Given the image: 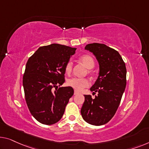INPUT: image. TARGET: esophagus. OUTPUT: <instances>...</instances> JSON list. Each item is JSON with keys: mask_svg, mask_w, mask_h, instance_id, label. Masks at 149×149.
Wrapping results in <instances>:
<instances>
[{"mask_svg": "<svg viewBox=\"0 0 149 149\" xmlns=\"http://www.w3.org/2000/svg\"><path fill=\"white\" fill-rule=\"evenodd\" d=\"M79 94V93L77 92V91H75V90L74 91V95H77V94Z\"/></svg>", "mask_w": 149, "mask_h": 149, "instance_id": "1", "label": "esophagus"}]
</instances>
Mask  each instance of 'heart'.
<instances>
[{
  "label": "heart",
  "instance_id": "b5f03b06",
  "mask_svg": "<svg viewBox=\"0 0 149 149\" xmlns=\"http://www.w3.org/2000/svg\"><path fill=\"white\" fill-rule=\"evenodd\" d=\"M79 60L88 69H92L94 66V60L90 55H84L80 57ZM72 70V61H68L65 66V72L67 74H70ZM67 85L74 89L77 92H81L84 88H87L90 86V81L86 78H77L72 77L68 79Z\"/></svg>",
  "mask_w": 149,
  "mask_h": 149
}]
</instances>
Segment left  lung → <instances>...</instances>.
Wrapping results in <instances>:
<instances>
[{
  "instance_id": "obj_1",
  "label": "left lung",
  "mask_w": 149,
  "mask_h": 149,
  "mask_svg": "<svg viewBox=\"0 0 149 149\" xmlns=\"http://www.w3.org/2000/svg\"><path fill=\"white\" fill-rule=\"evenodd\" d=\"M85 49L92 52L98 61L99 75L90 88L98 94L94 99L84 95L81 114L88 124L101 126L112 118L120 103L126 85V65L117 51L104 44H88Z\"/></svg>"
}]
</instances>
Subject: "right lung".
Instances as JSON below:
<instances>
[{
	"label": "right lung",
	"instance_id": "right-lung-1",
	"mask_svg": "<svg viewBox=\"0 0 149 149\" xmlns=\"http://www.w3.org/2000/svg\"><path fill=\"white\" fill-rule=\"evenodd\" d=\"M75 50L53 43L40 47L26 62L23 78L25 100L31 114L40 123H57L74 95L72 88L58 86L65 82V66Z\"/></svg>",
	"mask_w": 149,
	"mask_h": 149
}]
</instances>
